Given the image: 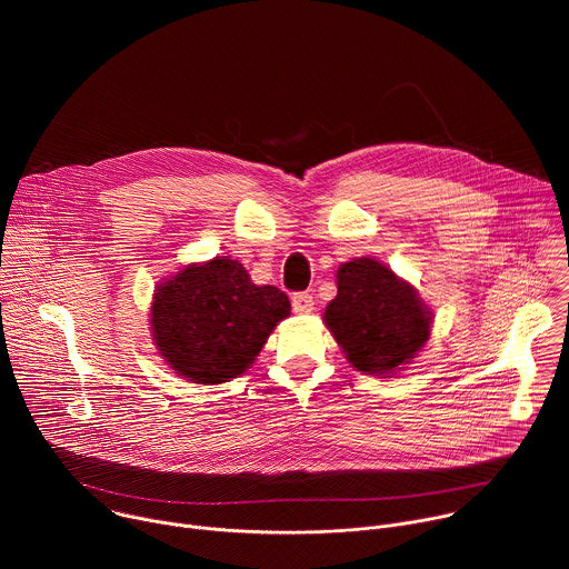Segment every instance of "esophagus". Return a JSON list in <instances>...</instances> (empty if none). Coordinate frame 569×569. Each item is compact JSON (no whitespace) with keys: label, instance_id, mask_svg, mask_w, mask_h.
Here are the masks:
<instances>
[{"label":"esophagus","instance_id":"1","mask_svg":"<svg viewBox=\"0 0 569 569\" xmlns=\"http://www.w3.org/2000/svg\"><path fill=\"white\" fill-rule=\"evenodd\" d=\"M315 308V299L308 292H295L292 295V310L297 315H308Z\"/></svg>","mask_w":569,"mask_h":569}]
</instances>
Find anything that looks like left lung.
Here are the masks:
<instances>
[{"mask_svg": "<svg viewBox=\"0 0 569 569\" xmlns=\"http://www.w3.org/2000/svg\"><path fill=\"white\" fill-rule=\"evenodd\" d=\"M430 315L415 288L387 266L353 259L338 270V297L323 319L358 371L385 376L428 342Z\"/></svg>", "mask_w": 569, "mask_h": 569, "instance_id": "obj_1", "label": "left lung"}]
</instances>
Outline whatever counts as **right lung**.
I'll return each mask as SVG.
<instances>
[{"mask_svg": "<svg viewBox=\"0 0 569 569\" xmlns=\"http://www.w3.org/2000/svg\"><path fill=\"white\" fill-rule=\"evenodd\" d=\"M288 315L286 292L254 286L238 261L216 257L157 288L150 323L159 353L176 373L216 385L246 371Z\"/></svg>", "mask_w": 569, "mask_h": 569, "instance_id": "1", "label": "right lung"}]
</instances>
